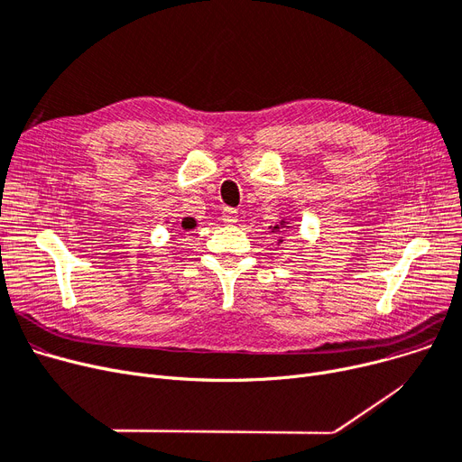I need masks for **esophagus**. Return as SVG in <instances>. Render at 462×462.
<instances>
[{"instance_id": "obj_1", "label": "esophagus", "mask_w": 462, "mask_h": 462, "mask_svg": "<svg viewBox=\"0 0 462 462\" xmlns=\"http://www.w3.org/2000/svg\"><path fill=\"white\" fill-rule=\"evenodd\" d=\"M223 223L228 225V226L237 223V211L234 208H225L223 209Z\"/></svg>"}]
</instances>
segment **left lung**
Listing matches in <instances>:
<instances>
[{
    "label": "left lung",
    "instance_id": "obj_1",
    "mask_svg": "<svg viewBox=\"0 0 462 462\" xmlns=\"http://www.w3.org/2000/svg\"><path fill=\"white\" fill-rule=\"evenodd\" d=\"M282 225H286V223H284V221H281V225H275V226L272 228V232H281V230L284 228ZM281 241H282V239H279V244H281Z\"/></svg>",
    "mask_w": 462,
    "mask_h": 462
}]
</instances>
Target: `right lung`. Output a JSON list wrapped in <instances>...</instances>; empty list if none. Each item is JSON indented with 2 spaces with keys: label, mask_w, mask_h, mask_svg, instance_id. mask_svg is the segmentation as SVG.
Wrapping results in <instances>:
<instances>
[{
  "label": "right lung",
  "mask_w": 462,
  "mask_h": 462,
  "mask_svg": "<svg viewBox=\"0 0 462 462\" xmlns=\"http://www.w3.org/2000/svg\"><path fill=\"white\" fill-rule=\"evenodd\" d=\"M194 226H197V221H194L192 217H185L183 221H181V228H183V230H192Z\"/></svg>",
  "instance_id": "add662e5"
}]
</instances>
